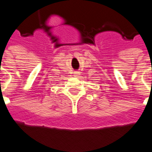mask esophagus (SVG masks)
I'll use <instances>...</instances> for the list:
<instances>
[{
    "label": "esophagus",
    "mask_w": 152,
    "mask_h": 152,
    "mask_svg": "<svg viewBox=\"0 0 152 152\" xmlns=\"http://www.w3.org/2000/svg\"><path fill=\"white\" fill-rule=\"evenodd\" d=\"M79 73H80L79 72H75V75H76V76H78Z\"/></svg>",
    "instance_id": "esophagus-1"
}]
</instances>
